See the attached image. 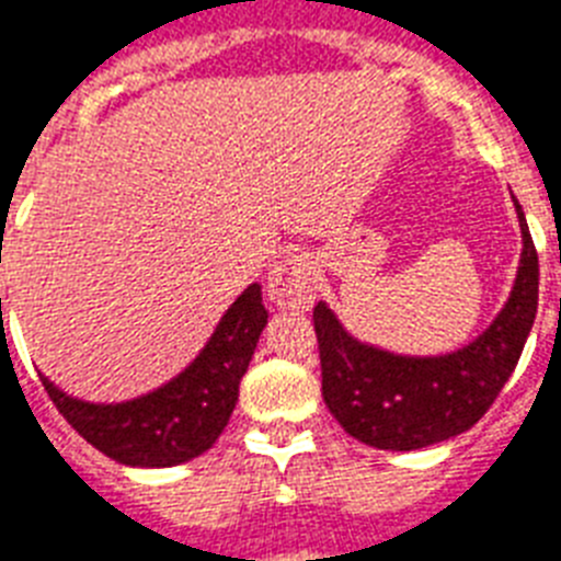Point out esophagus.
Instances as JSON below:
<instances>
[{"instance_id": "34e87169", "label": "esophagus", "mask_w": 561, "mask_h": 561, "mask_svg": "<svg viewBox=\"0 0 561 561\" xmlns=\"http://www.w3.org/2000/svg\"><path fill=\"white\" fill-rule=\"evenodd\" d=\"M313 282V262L305 253H288L267 273V296L279 308H308L317 296Z\"/></svg>"}]
</instances>
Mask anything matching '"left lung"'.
Segmentation results:
<instances>
[{"instance_id":"1","label":"left lung","mask_w":561,"mask_h":561,"mask_svg":"<svg viewBox=\"0 0 561 561\" xmlns=\"http://www.w3.org/2000/svg\"><path fill=\"white\" fill-rule=\"evenodd\" d=\"M522 259L502 313L477 342L448 356H397L362 345L324 302L313 308L328 411L353 439L379 450H416L465 433L505 388L534 328L539 256L516 202Z\"/></svg>"}]
</instances>
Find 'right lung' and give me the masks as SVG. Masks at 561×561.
<instances>
[{
  "instance_id": "right-lung-1",
  "label": "right lung",
  "mask_w": 561,
  "mask_h": 561,
  "mask_svg": "<svg viewBox=\"0 0 561 561\" xmlns=\"http://www.w3.org/2000/svg\"><path fill=\"white\" fill-rule=\"evenodd\" d=\"M265 324L262 288L251 285L216 324L205 351L176 379L130 402H82L45 376L39 379L56 411L96 450L134 468H173L214 448L237 408L239 382Z\"/></svg>"
}]
</instances>
